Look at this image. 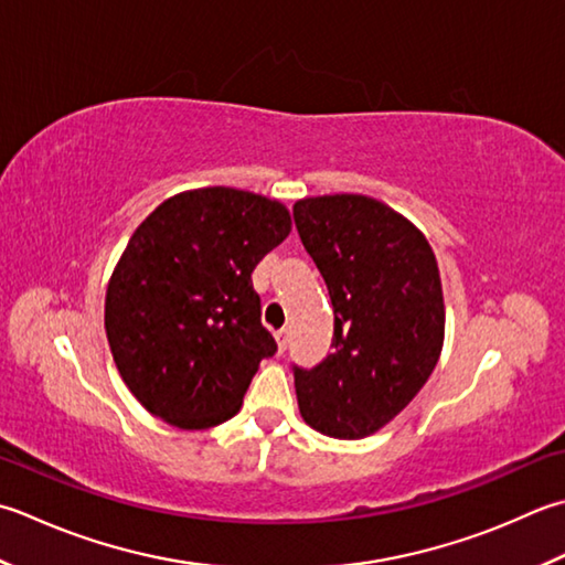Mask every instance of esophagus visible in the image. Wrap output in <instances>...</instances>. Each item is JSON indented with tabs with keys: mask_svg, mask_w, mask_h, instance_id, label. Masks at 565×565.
<instances>
[{
	"mask_svg": "<svg viewBox=\"0 0 565 565\" xmlns=\"http://www.w3.org/2000/svg\"><path fill=\"white\" fill-rule=\"evenodd\" d=\"M274 338H276V345H279V350L284 352V350H286V345H289V328L276 330Z\"/></svg>",
	"mask_w": 565,
	"mask_h": 565,
	"instance_id": "1",
	"label": "esophagus"
}]
</instances>
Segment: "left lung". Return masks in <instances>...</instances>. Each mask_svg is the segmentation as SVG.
<instances>
[{
	"label": "left lung",
	"mask_w": 565,
	"mask_h": 565,
	"mask_svg": "<svg viewBox=\"0 0 565 565\" xmlns=\"http://www.w3.org/2000/svg\"><path fill=\"white\" fill-rule=\"evenodd\" d=\"M294 220L335 313L333 352L311 370L294 364L298 408L320 434L364 438L404 412L440 358L436 254L404 215L367 195L303 198Z\"/></svg>",
	"instance_id": "left-lung-1"
}]
</instances>
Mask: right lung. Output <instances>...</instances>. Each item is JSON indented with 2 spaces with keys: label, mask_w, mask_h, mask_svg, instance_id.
Segmentation results:
<instances>
[{
  "label": "right lung",
  "mask_w": 565,
  "mask_h": 565,
  "mask_svg": "<svg viewBox=\"0 0 565 565\" xmlns=\"http://www.w3.org/2000/svg\"><path fill=\"white\" fill-rule=\"evenodd\" d=\"M289 232L286 205L225 185L173 195L135 230L107 286L105 330L149 414L198 430L239 412L276 352L252 271Z\"/></svg>",
  "instance_id": "1"
}]
</instances>
